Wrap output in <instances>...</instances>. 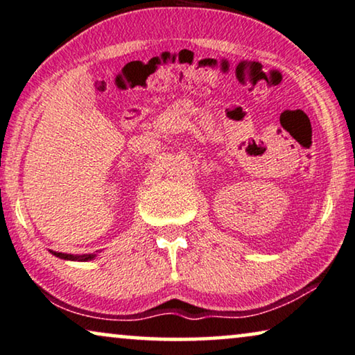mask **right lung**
Segmentation results:
<instances>
[{
    "mask_svg": "<svg viewBox=\"0 0 355 355\" xmlns=\"http://www.w3.org/2000/svg\"><path fill=\"white\" fill-rule=\"evenodd\" d=\"M54 256H58L60 259H67V261H92L96 259L97 253L92 254H67V253H58V251H51Z\"/></svg>",
    "mask_w": 355,
    "mask_h": 355,
    "instance_id": "1",
    "label": "right lung"
}]
</instances>
